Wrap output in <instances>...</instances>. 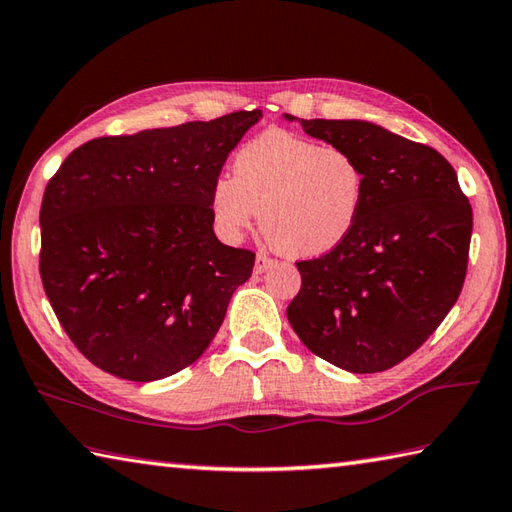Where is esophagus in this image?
Instances as JSON below:
<instances>
[{
  "instance_id": "1",
  "label": "esophagus",
  "mask_w": 512,
  "mask_h": 512,
  "mask_svg": "<svg viewBox=\"0 0 512 512\" xmlns=\"http://www.w3.org/2000/svg\"><path fill=\"white\" fill-rule=\"evenodd\" d=\"M274 263H276V260L269 258L267 254H258V256H256V272H258V274L265 272V269H269Z\"/></svg>"
}]
</instances>
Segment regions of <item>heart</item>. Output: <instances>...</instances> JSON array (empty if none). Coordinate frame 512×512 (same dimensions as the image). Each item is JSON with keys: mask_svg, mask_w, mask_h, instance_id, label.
Returning <instances> with one entry per match:
<instances>
[{"mask_svg": "<svg viewBox=\"0 0 512 512\" xmlns=\"http://www.w3.org/2000/svg\"><path fill=\"white\" fill-rule=\"evenodd\" d=\"M365 198V169L350 151L272 129L238 149L231 178L211 191L227 236L254 223L287 256H318L354 229Z\"/></svg>", "mask_w": 512, "mask_h": 512, "instance_id": "b5f03b06", "label": "heart"}]
</instances>
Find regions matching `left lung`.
<instances>
[{"label":"left lung","instance_id":"obj_1","mask_svg":"<svg viewBox=\"0 0 512 512\" xmlns=\"http://www.w3.org/2000/svg\"><path fill=\"white\" fill-rule=\"evenodd\" d=\"M301 127L361 162L365 198L343 243L296 263L301 289L287 307L289 325L336 368L390 370L457 303L472 207L450 162L426 144L361 120H301Z\"/></svg>","mask_w":512,"mask_h":512}]
</instances>
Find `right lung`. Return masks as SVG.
Returning <instances> with one entry per match:
<instances>
[{
	"mask_svg": "<svg viewBox=\"0 0 512 512\" xmlns=\"http://www.w3.org/2000/svg\"><path fill=\"white\" fill-rule=\"evenodd\" d=\"M260 111L104 136L48 180L40 276L57 321L100 370L158 381L185 370L252 276V249L214 234L211 191Z\"/></svg>",
	"mask_w": 512,
	"mask_h": 512,
	"instance_id": "add662e5",
	"label": "right lung"
}]
</instances>
